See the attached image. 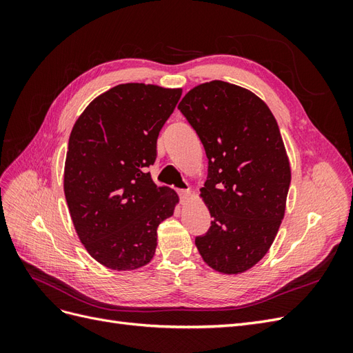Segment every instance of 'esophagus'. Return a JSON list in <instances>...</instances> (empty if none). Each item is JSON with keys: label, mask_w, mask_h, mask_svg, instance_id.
<instances>
[{"label": "esophagus", "mask_w": 353, "mask_h": 353, "mask_svg": "<svg viewBox=\"0 0 353 353\" xmlns=\"http://www.w3.org/2000/svg\"><path fill=\"white\" fill-rule=\"evenodd\" d=\"M178 194H179V197L183 199V200H185V199H188L190 197V190H178Z\"/></svg>", "instance_id": "34e87169"}]
</instances>
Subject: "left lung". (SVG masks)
Segmentation results:
<instances>
[{"label":"left lung","instance_id":"8db88e82","mask_svg":"<svg viewBox=\"0 0 353 353\" xmlns=\"http://www.w3.org/2000/svg\"><path fill=\"white\" fill-rule=\"evenodd\" d=\"M208 156L201 197L210 228L196 245L210 268L241 274L258 263L279 232L290 163L274 114L258 95L223 81L190 90L178 104Z\"/></svg>","mask_w":353,"mask_h":353}]
</instances>
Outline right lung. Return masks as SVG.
I'll use <instances>...</instances> for the list:
<instances>
[{
    "mask_svg": "<svg viewBox=\"0 0 353 353\" xmlns=\"http://www.w3.org/2000/svg\"><path fill=\"white\" fill-rule=\"evenodd\" d=\"M181 94L157 85H116L73 125L65 163L68 208L85 249L110 270L150 262L159 223L174 215L178 194L157 187L147 168Z\"/></svg>",
    "mask_w": 353,
    "mask_h": 353,
    "instance_id": "right-lung-1",
    "label": "right lung"
}]
</instances>
